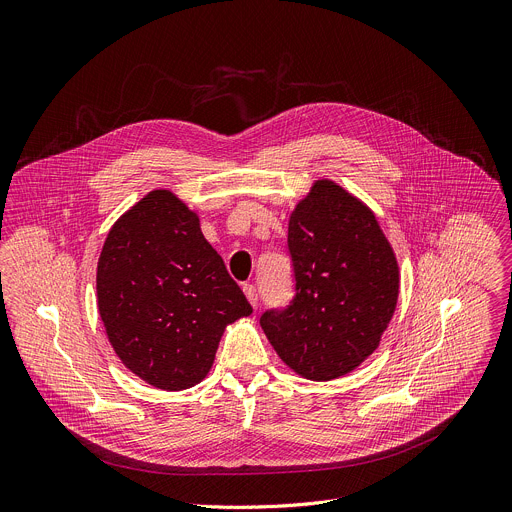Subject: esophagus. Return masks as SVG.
<instances>
[{"mask_svg": "<svg viewBox=\"0 0 512 512\" xmlns=\"http://www.w3.org/2000/svg\"><path fill=\"white\" fill-rule=\"evenodd\" d=\"M242 290H244V294H246L248 302H250V304L254 306V309H256V304H258V292H256L254 284H244V286H242Z\"/></svg>", "mask_w": 512, "mask_h": 512, "instance_id": "34e87169", "label": "esophagus"}]
</instances>
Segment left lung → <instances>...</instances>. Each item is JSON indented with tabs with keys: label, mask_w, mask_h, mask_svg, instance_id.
Wrapping results in <instances>:
<instances>
[{
	"label": "left lung",
	"mask_w": 512,
	"mask_h": 512,
	"mask_svg": "<svg viewBox=\"0 0 512 512\" xmlns=\"http://www.w3.org/2000/svg\"><path fill=\"white\" fill-rule=\"evenodd\" d=\"M296 296L260 325L300 377L331 381L379 347L399 296V266L375 214L331 179H317L288 218Z\"/></svg>",
	"instance_id": "8db88e82"
}]
</instances>
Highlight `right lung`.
<instances>
[{
  "label": "right lung",
  "mask_w": 512,
  "mask_h": 512,
  "mask_svg": "<svg viewBox=\"0 0 512 512\" xmlns=\"http://www.w3.org/2000/svg\"><path fill=\"white\" fill-rule=\"evenodd\" d=\"M96 304L121 363L165 391L197 385L228 325L252 306L203 238L197 212L153 189L109 230L96 266Z\"/></svg>",
  "instance_id": "add662e5"
}]
</instances>
